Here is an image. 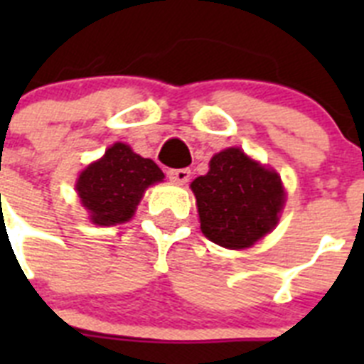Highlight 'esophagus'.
<instances>
[{"instance_id":"34e87169","label":"esophagus","mask_w":364,"mask_h":364,"mask_svg":"<svg viewBox=\"0 0 364 364\" xmlns=\"http://www.w3.org/2000/svg\"><path fill=\"white\" fill-rule=\"evenodd\" d=\"M167 176H169L173 182H176V184H186L189 180V176H191V171H189V169H169V171H167Z\"/></svg>"}]
</instances>
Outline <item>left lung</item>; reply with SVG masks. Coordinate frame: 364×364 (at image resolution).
Segmentation results:
<instances>
[{"instance_id":"1","label":"left lung","mask_w":364,"mask_h":364,"mask_svg":"<svg viewBox=\"0 0 364 364\" xmlns=\"http://www.w3.org/2000/svg\"><path fill=\"white\" fill-rule=\"evenodd\" d=\"M202 233L228 250H244L277 226L286 193L281 176L239 147L210 160L208 175L191 182Z\"/></svg>"}]
</instances>
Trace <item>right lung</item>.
I'll list each match as a JSON object with an SVG mask.
<instances>
[{
	"instance_id": "add662e5",
	"label": "right lung",
	"mask_w": 364,
	"mask_h": 364,
	"mask_svg": "<svg viewBox=\"0 0 364 364\" xmlns=\"http://www.w3.org/2000/svg\"><path fill=\"white\" fill-rule=\"evenodd\" d=\"M162 180V169L153 160L117 142L80 173L76 191L92 224L114 226L131 220L144 191Z\"/></svg>"
}]
</instances>
